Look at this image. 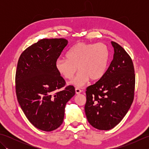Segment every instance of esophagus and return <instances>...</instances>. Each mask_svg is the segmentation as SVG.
Here are the masks:
<instances>
[{
    "label": "esophagus",
    "mask_w": 149,
    "mask_h": 149,
    "mask_svg": "<svg viewBox=\"0 0 149 149\" xmlns=\"http://www.w3.org/2000/svg\"><path fill=\"white\" fill-rule=\"evenodd\" d=\"M81 92H82V90L80 89V88H75V93H76V94H79Z\"/></svg>",
    "instance_id": "34e87169"
}]
</instances>
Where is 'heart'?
Wrapping results in <instances>:
<instances>
[{
  "mask_svg": "<svg viewBox=\"0 0 149 149\" xmlns=\"http://www.w3.org/2000/svg\"><path fill=\"white\" fill-rule=\"evenodd\" d=\"M109 60V51L105 44L77 43L66 53V58H60L56 62V68L60 75L67 79L79 71L70 82L81 87L88 80L98 81L105 75Z\"/></svg>",
  "mask_w": 149,
  "mask_h": 149,
  "instance_id": "1",
  "label": "heart"
}]
</instances>
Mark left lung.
Wrapping results in <instances>:
<instances>
[{
	"instance_id": "8db88e82",
	"label": "left lung",
	"mask_w": 149,
	"mask_h": 149,
	"mask_svg": "<svg viewBox=\"0 0 149 149\" xmlns=\"http://www.w3.org/2000/svg\"><path fill=\"white\" fill-rule=\"evenodd\" d=\"M113 59L104 77L86 88L84 106L88 121L99 130H109L121 122L133 102L135 74L131 57L111 42Z\"/></svg>"
}]
</instances>
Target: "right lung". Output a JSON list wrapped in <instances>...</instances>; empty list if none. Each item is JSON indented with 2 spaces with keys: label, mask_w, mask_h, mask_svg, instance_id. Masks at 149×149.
Instances as JSON below:
<instances>
[{
  "label": "right lung",
  "mask_w": 149,
  "mask_h": 149,
  "mask_svg": "<svg viewBox=\"0 0 149 149\" xmlns=\"http://www.w3.org/2000/svg\"><path fill=\"white\" fill-rule=\"evenodd\" d=\"M64 38L42 39L19 58L15 76L18 102L29 121L44 131L62 124L66 104L75 93L57 71L56 62L67 45Z\"/></svg>",
  "instance_id": "add662e5"
}]
</instances>
